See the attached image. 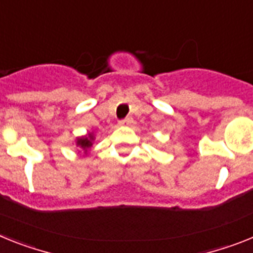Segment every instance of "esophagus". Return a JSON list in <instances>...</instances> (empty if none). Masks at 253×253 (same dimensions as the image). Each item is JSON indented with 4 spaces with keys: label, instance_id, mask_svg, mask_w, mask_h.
Wrapping results in <instances>:
<instances>
[{
    "label": "esophagus",
    "instance_id": "esophagus-1",
    "mask_svg": "<svg viewBox=\"0 0 253 253\" xmlns=\"http://www.w3.org/2000/svg\"><path fill=\"white\" fill-rule=\"evenodd\" d=\"M118 124H120V126H128V125L132 124V118L126 117V118H124V120H121Z\"/></svg>",
    "mask_w": 253,
    "mask_h": 253
}]
</instances>
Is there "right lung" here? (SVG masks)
Returning a JSON list of instances; mask_svg holds the SVG:
<instances>
[{"mask_svg":"<svg viewBox=\"0 0 253 253\" xmlns=\"http://www.w3.org/2000/svg\"><path fill=\"white\" fill-rule=\"evenodd\" d=\"M93 141H94V135L93 132H90L87 136H83V137H78V140H76V145L78 146H80L83 150L86 153L87 149H90L91 146H93Z\"/></svg>","mask_w":253,"mask_h":253,"instance_id":"right-lung-1","label":"right lung"}]
</instances>
